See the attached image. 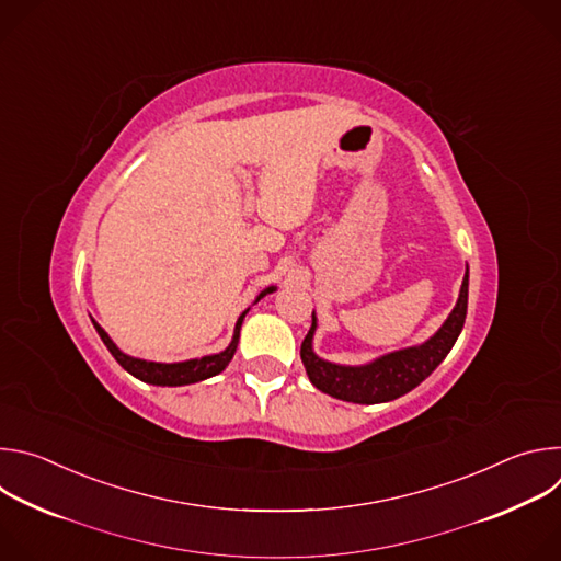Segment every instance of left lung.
I'll use <instances>...</instances> for the list:
<instances>
[{
	"instance_id": "1",
	"label": "left lung",
	"mask_w": 561,
	"mask_h": 561,
	"mask_svg": "<svg viewBox=\"0 0 561 561\" xmlns=\"http://www.w3.org/2000/svg\"><path fill=\"white\" fill-rule=\"evenodd\" d=\"M468 308V266L459 288V297L442 329L424 344L411 346L404 351H394L381 355L364 366H342L317 357L312 351V335L317 329V319L312 312V324L308 335L301 342V362L306 375L314 388L322 392L344 399L353 404H381L390 402L420 386L450 353L455 346Z\"/></svg>"
}]
</instances>
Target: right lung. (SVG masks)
I'll list each match as a JSON object with an SVG mask.
<instances>
[{"instance_id": "1", "label": "right lung", "mask_w": 561, "mask_h": 561, "mask_svg": "<svg viewBox=\"0 0 561 561\" xmlns=\"http://www.w3.org/2000/svg\"><path fill=\"white\" fill-rule=\"evenodd\" d=\"M275 286H268L266 290H262L257 295L255 301H260L264 295L273 293ZM249 308L239 314L237 324H234V333H232V342L226 346V351L217 353V355H206V357H199V359H188V362H175V364H162V362H146V359H137V357H130L126 353H122L113 340L108 337V333L95 322L93 319V327L98 331V335L102 337V342L106 344V348L111 351V355L117 359V364L128 370L133 377L146 381V383H154V386H186V383H195V381H202V379H208L213 375H219L228 362L232 359L234 351H237V342H239V329H242V322L247 317Z\"/></svg>"}]
</instances>
